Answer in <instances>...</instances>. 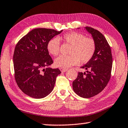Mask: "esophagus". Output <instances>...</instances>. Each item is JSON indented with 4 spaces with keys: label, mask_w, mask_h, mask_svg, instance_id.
Returning a JSON list of instances; mask_svg holds the SVG:
<instances>
[{
    "label": "esophagus",
    "mask_w": 128,
    "mask_h": 128,
    "mask_svg": "<svg viewBox=\"0 0 128 128\" xmlns=\"http://www.w3.org/2000/svg\"><path fill=\"white\" fill-rule=\"evenodd\" d=\"M60 71H61L62 72L64 73V72H66V71H67V70H68V69H64V68H60Z\"/></svg>",
    "instance_id": "esophagus-1"
}]
</instances>
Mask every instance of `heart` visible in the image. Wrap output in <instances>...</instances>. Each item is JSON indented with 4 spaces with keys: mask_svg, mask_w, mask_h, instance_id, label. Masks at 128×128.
Segmentation results:
<instances>
[{
    "mask_svg": "<svg viewBox=\"0 0 128 128\" xmlns=\"http://www.w3.org/2000/svg\"><path fill=\"white\" fill-rule=\"evenodd\" d=\"M62 40L66 43L71 45L70 55L60 56L55 59V66L62 68H68L75 66L81 61L86 63L92 58L95 51V43L92 38H86L81 33L71 32L65 34ZM60 43L58 37L52 38L47 44V50L51 55L57 56L60 52Z\"/></svg>",
    "mask_w": 128,
    "mask_h": 128,
    "instance_id": "b5f03b06",
    "label": "heart"
}]
</instances>
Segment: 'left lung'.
I'll return each instance as SVG.
<instances>
[{"mask_svg": "<svg viewBox=\"0 0 128 128\" xmlns=\"http://www.w3.org/2000/svg\"><path fill=\"white\" fill-rule=\"evenodd\" d=\"M84 29L92 35L95 51L90 61L81 66L86 71L78 72L72 86L76 94L88 98L98 94L107 86L111 78L112 56L111 47L100 32L90 27H85Z\"/></svg>", "mask_w": 128, "mask_h": 128, "instance_id": "1", "label": "left lung"}]
</instances>
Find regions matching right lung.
<instances>
[{
	"label": "right lung",
	"mask_w": 128,
	"mask_h": 128,
	"mask_svg": "<svg viewBox=\"0 0 128 128\" xmlns=\"http://www.w3.org/2000/svg\"><path fill=\"white\" fill-rule=\"evenodd\" d=\"M62 32L34 29L23 36L15 47L13 58L15 80L21 91L32 98L41 99L50 94L56 77L61 73L58 68L48 66L53 61L47 50V44Z\"/></svg>",
	"instance_id": "1"
}]
</instances>
